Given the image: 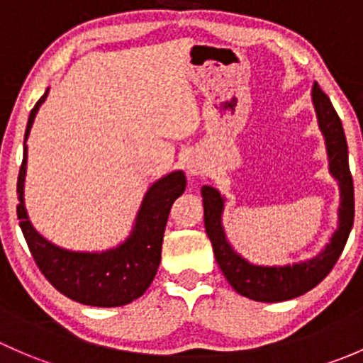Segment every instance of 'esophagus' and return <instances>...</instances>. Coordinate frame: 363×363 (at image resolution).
I'll return each instance as SVG.
<instances>
[{
	"instance_id": "obj_1",
	"label": "esophagus",
	"mask_w": 363,
	"mask_h": 363,
	"mask_svg": "<svg viewBox=\"0 0 363 363\" xmlns=\"http://www.w3.org/2000/svg\"><path fill=\"white\" fill-rule=\"evenodd\" d=\"M188 168H189V172H191L193 175H199V174H202V163H199V161L196 160H191L188 163Z\"/></svg>"
}]
</instances>
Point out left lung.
I'll list each match as a JSON object with an SVG mask.
<instances>
[{"instance_id": "left-lung-1", "label": "left lung", "mask_w": 363, "mask_h": 363, "mask_svg": "<svg viewBox=\"0 0 363 363\" xmlns=\"http://www.w3.org/2000/svg\"><path fill=\"white\" fill-rule=\"evenodd\" d=\"M313 104L316 111L318 126L325 137L328 155V170L337 179L340 203L339 225L332 235L330 242L323 251L306 262L284 267H262L252 265L237 255L226 240L221 225L225 199L212 186H203V221L205 232L212 242L216 262L225 274L226 281L232 284L237 294L256 300V302H283L307 294L321 283L330 274L337 263L346 240L350 237L354 218V191L353 177L347 163V144L344 137L342 123L332 105L330 98L320 89L318 84L313 86Z\"/></svg>"}]
</instances>
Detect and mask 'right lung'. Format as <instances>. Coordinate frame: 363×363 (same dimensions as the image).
I'll return each instance as SVG.
<instances>
[{
  "instance_id": "add662e5",
  "label": "right lung",
  "mask_w": 363,
  "mask_h": 363,
  "mask_svg": "<svg viewBox=\"0 0 363 363\" xmlns=\"http://www.w3.org/2000/svg\"><path fill=\"white\" fill-rule=\"evenodd\" d=\"M47 94L49 89L36 101L26 126L24 158L17 179V218L21 219V230L33 259L57 291L86 306H126L144 295L155 279L161 262V244L168 214L175 199L184 193L186 177L181 170L172 172L149 188L137 214L133 232L116 250L75 252L54 246L33 228L24 208V177L28 163L26 140Z\"/></svg>"
}]
</instances>
